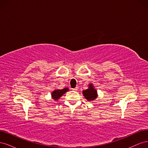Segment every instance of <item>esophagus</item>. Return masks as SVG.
Here are the masks:
<instances>
[{
    "instance_id": "obj_1",
    "label": "esophagus",
    "mask_w": 148,
    "mask_h": 148,
    "mask_svg": "<svg viewBox=\"0 0 148 148\" xmlns=\"http://www.w3.org/2000/svg\"><path fill=\"white\" fill-rule=\"evenodd\" d=\"M78 86H77V87L75 88H73V89H72V90H73V91H77V90H78Z\"/></svg>"
}]
</instances>
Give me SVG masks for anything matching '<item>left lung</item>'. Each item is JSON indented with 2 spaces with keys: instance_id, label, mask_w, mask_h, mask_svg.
<instances>
[{
  "instance_id": "left-lung-1",
  "label": "left lung",
  "mask_w": 148,
  "mask_h": 148,
  "mask_svg": "<svg viewBox=\"0 0 148 148\" xmlns=\"http://www.w3.org/2000/svg\"><path fill=\"white\" fill-rule=\"evenodd\" d=\"M83 94L86 99L89 101H91L95 99L97 97V91L96 89L94 88L93 86L90 84H89V88L83 91Z\"/></svg>"
}]
</instances>
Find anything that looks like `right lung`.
Masks as SVG:
<instances>
[{"instance_id": "right-lung-1", "label": "right lung", "mask_w": 148, "mask_h": 148, "mask_svg": "<svg viewBox=\"0 0 148 148\" xmlns=\"http://www.w3.org/2000/svg\"><path fill=\"white\" fill-rule=\"evenodd\" d=\"M67 91H69L68 88H64L63 89H59V90H56L54 91H53L52 93V98L54 100H57L59 99V98L64 95V93H65Z\"/></svg>"}]
</instances>
